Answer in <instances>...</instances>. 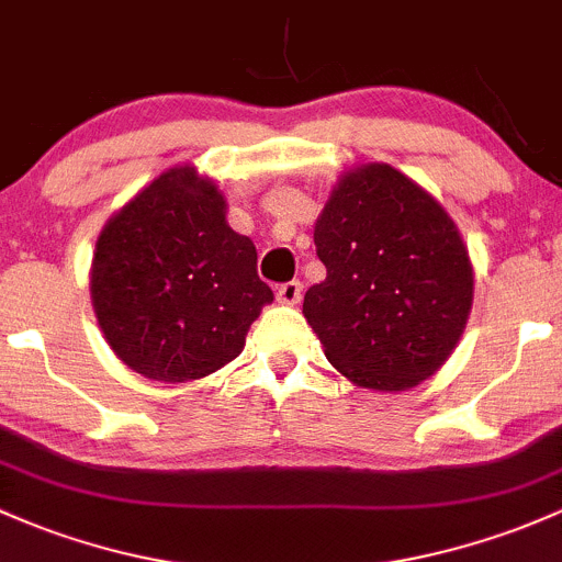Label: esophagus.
<instances>
[{"label":"esophagus","instance_id":"34e87169","mask_svg":"<svg viewBox=\"0 0 562 562\" xmlns=\"http://www.w3.org/2000/svg\"><path fill=\"white\" fill-rule=\"evenodd\" d=\"M276 297H279L283 305H297L300 297H303V283H300V281L281 283L279 292H276Z\"/></svg>","mask_w":562,"mask_h":562}]
</instances>
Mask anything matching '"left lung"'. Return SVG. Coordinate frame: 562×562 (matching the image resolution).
Instances as JSON below:
<instances>
[{"instance_id":"left-lung-1","label":"left lung","mask_w":562,"mask_h":562,"mask_svg":"<svg viewBox=\"0 0 562 562\" xmlns=\"http://www.w3.org/2000/svg\"><path fill=\"white\" fill-rule=\"evenodd\" d=\"M327 279L303 313L342 378L415 389L456 351L474 303V268L442 203L389 162L342 173L316 220Z\"/></svg>"}]
</instances>
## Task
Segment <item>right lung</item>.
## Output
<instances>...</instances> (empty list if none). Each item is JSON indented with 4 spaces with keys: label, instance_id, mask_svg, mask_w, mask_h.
I'll return each instance as SVG.
<instances>
[{
    "label": "right lung",
    "instance_id": "1",
    "mask_svg": "<svg viewBox=\"0 0 562 562\" xmlns=\"http://www.w3.org/2000/svg\"><path fill=\"white\" fill-rule=\"evenodd\" d=\"M90 303L125 367L158 383H187L244 351L273 292L259 281L251 238L227 225L216 179L173 166L101 227Z\"/></svg>",
    "mask_w": 562,
    "mask_h": 562
}]
</instances>
